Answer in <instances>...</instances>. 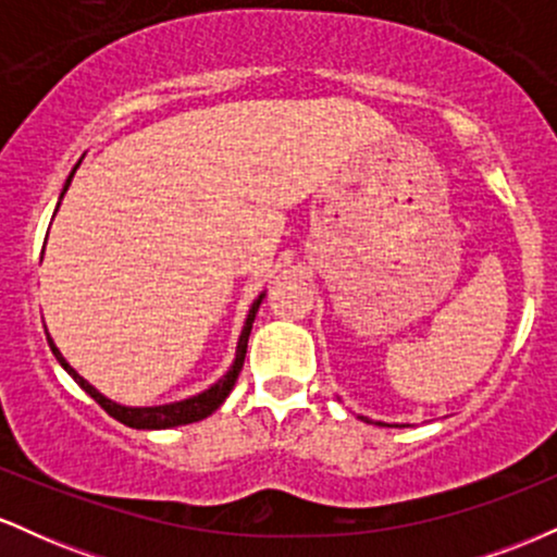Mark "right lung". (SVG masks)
<instances>
[{
  "instance_id": "right-lung-1",
  "label": "right lung",
  "mask_w": 557,
  "mask_h": 557,
  "mask_svg": "<svg viewBox=\"0 0 557 557\" xmlns=\"http://www.w3.org/2000/svg\"><path fill=\"white\" fill-rule=\"evenodd\" d=\"M75 172V170H73ZM70 181H73V175L67 177V185H70ZM67 185H65V190H67ZM65 196V194H62ZM57 207H60V203H57ZM261 298L264 296H259L257 300H253V306H251V311H248V319H246V327H243V335H240V343H238V354H235V363H233V369H230V372L222 376L220 382H216L214 387H209L207 393H201V395H196V398H188V400H181V403H170V406H154V408H125V406H117V403H112V400H107L104 395L101 393H96V389L88 385L86 380H83V376L75 372L73 367H70V363L62 359V354L60 350H57V345L52 343V337L47 335V341H49V348H52V354L57 356V361L62 363V367H65V372L73 376L75 382H78V385L86 389L88 395H91V398L99 403L101 408H104L107 413H110L112 419H117V421H123L125 426H136V430H168V426H177V424H194V421H201V419H207L209 413H214L216 408L222 406V403H225V398L230 395V389L235 387V382H238V374H240V369H243V361H246V348H248V335H251V324H253V319H257V311H259V304H261Z\"/></svg>"
}]
</instances>
